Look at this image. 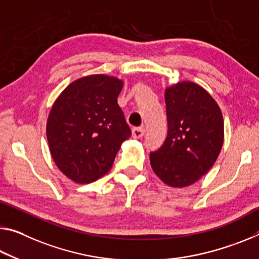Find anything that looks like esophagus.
Instances as JSON below:
<instances>
[{"label":"esophagus","instance_id":"esophagus-1","mask_svg":"<svg viewBox=\"0 0 259 259\" xmlns=\"http://www.w3.org/2000/svg\"><path fill=\"white\" fill-rule=\"evenodd\" d=\"M144 133H145V129L143 128V126H141V128H134L133 129V137L136 138V139L142 138L143 135H144Z\"/></svg>","mask_w":259,"mask_h":259}]
</instances>
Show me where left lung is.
<instances>
[{"label":"left lung","mask_w":259,"mask_h":259,"mask_svg":"<svg viewBox=\"0 0 259 259\" xmlns=\"http://www.w3.org/2000/svg\"><path fill=\"white\" fill-rule=\"evenodd\" d=\"M165 101L167 138L151 152L150 162L163 183L184 188L214 165L224 144V118L211 94L192 81L168 86Z\"/></svg>","instance_id":"8db88e82"}]
</instances>
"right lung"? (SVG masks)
Wrapping results in <instances>:
<instances>
[{"instance_id":"add662e5","label":"right lung","mask_w":259,"mask_h":259,"mask_svg":"<svg viewBox=\"0 0 259 259\" xmlns=\"http://www.w3.org/2000/svg\"><path fill=\"white\" fill-rule=\"evenodd\" d=\"M122 88L117 77L85 76L69 84L53 104L46 125L49 151L73 182L91 183L104 176L131 136L117 105Z\"/></svg>"}]
</instances>
